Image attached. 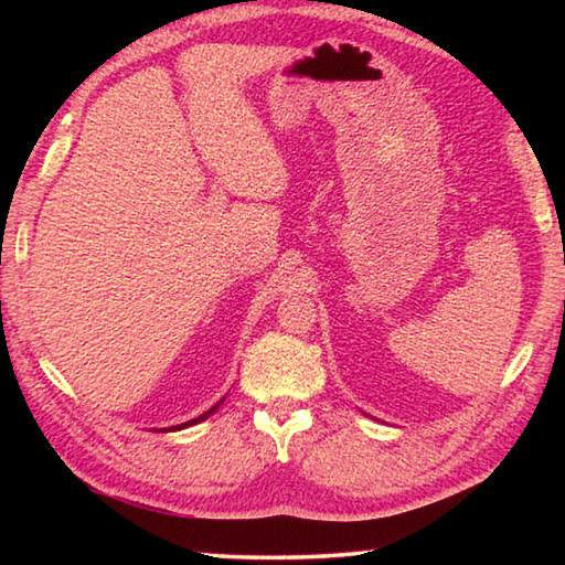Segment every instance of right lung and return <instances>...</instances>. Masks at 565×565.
<instances>
[{"label":"right lung","mask_w":565,"mask_h":565,"mask_svg":"<svg viewBox=\"0 0 565 565\" xmlns=\"http://www.w3.org/2000/svg\"><path fill=\"white\" fill-rule=\"evenodd\" d=\"M216 408H218V404H216L214 408H209V411H206V414H202V416H196V418H191V420H186V424H181V426H174V428H186V426H191V424H199V420H204V418H209V416H212ZM169 431H171V428H169Z\"/></svg>","instance_id":"obj_1"}]
</instances>
